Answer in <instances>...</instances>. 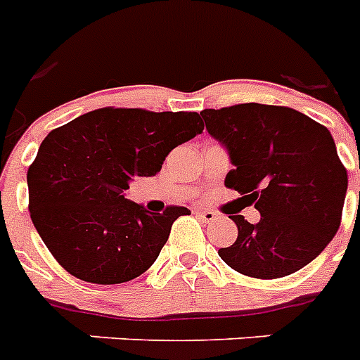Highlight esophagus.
<instances>
[{"label": "esophagus", "instance_id": "1", "mask_svg": "<svg viewBox=\"0 0 360 360\" xmlns=\"http://www.w3.org/2000/svg\"><path fill=\"white\" fill-rule=\"evenodd\" d=\"M195 214H198V218H201V220L205 221V224L214 221L216 218H218V214H216L214 210H209V209H198L195 210Z\"/></svg>", "mask_w": 360, "mask_h": 360}]
</instances>
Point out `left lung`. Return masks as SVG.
Returning <instances> with one entry per match:
<instances>
[{
	"label": "left lung",
	"instance_id": "8db88e82",
	"mask_svg": "<svg viewBox=\"0 0 360 360\" xmlns=\"http://www.w3.org/2000/svg\"><path fill=\"white\" fill-rule=\"evenodd\" d=\"M201 116L235 166L226 186L261 212L257 224L231 216L238 236L218 250L221 261L257 279L302 270L337 235L346 200L347 172L329 129L276 105L242 103Z\"/></svg>",
	"mask_w": 360,
	"mask_h": 360
}]
</instances>
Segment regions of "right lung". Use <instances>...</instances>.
I'll return each mask as SVG.
<instances>
[{"label":"right lung","instance_id":"add662e5","mask_svg":"<svg viewBox=\"0 0 360 360\" xmlns=\"http://www.w3.org/2000/svg\"><path fill=\"white\" fill-rule=\"evenodd\" d=\"M203 133L198 112L92 110L44 139L27 170L29 212L44 244L81 281L118 285L159 257L172 224L190 214L150 212L125 200L134 177H151L174 148Z\"/></svg>","mask_w":360,"mask_h":360}]
</instances>
